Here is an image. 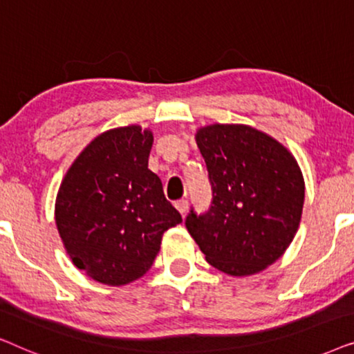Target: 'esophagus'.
<instances>
[{
  "instance_id": "obj_1",
  "label": "esophagus",
  "mask_w": 354,
  "mask_h": 354,
  "mask_svg": "<svg viewBox=\"0 0 354 354\" xmlns=\"http://www.w3.org/2000/svg\"><path fill=\"white\" fill-rule=\"evenodd\" d=\"M174 206L177 207V211L180 212V214H185L187 209H188V201L183 200V198H182V200H178V201L174 203Z\"/></svg>"
}]
</instances>
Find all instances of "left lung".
<instances>
[{
  "label": "left lung",
  "mask_w": 354,
  "mask_h": 354,
  "mask_svg": "<svg viewBox=\"0 0 354 354\" xmlns=\"http://www.w3.org/2000/svg\"><path fill=\"white\" fill-rule=\"evenodd\" d=\"M212 201L185 225L206 261L229 275L274 264L297 234L304 180L283 145L248 125L214 124L196 132Z\"/></svg>",
  "instance_id": "left-lung-1"
}]
</instances>
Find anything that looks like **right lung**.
<instances>
[{"label": "right lung", "instance_id": "obj_1", "mask_svg": "<svg viewBox=\"0 0 354 354\" xmlns=\"http://www.w3.org/2000/svg\"><path fill=\"white\" fill-rule=\"evenodd\" d=\"M153 133L140 125L101 133L67 171L56 196V225L80 270L125 285L148 272L162 234L182 216L148 169Z\"/></svg>", "mask_w": 354, "mask_h": 354}]
</instances>
